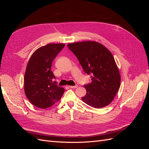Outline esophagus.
I'll list each match as a JSON object with an SVG mask.
<instances>
[{"mask_svg":"<svg viewBox=\"0 0 149 149\" xmlns=\"http://www.w3.org/2000/svg\"><path fill=\"white\" fill-rule=\"evenodd\" d=\"M69 87L70 88H73V89H75L78 87L77 85H75V86H69Z\"/></svg>","mask_w":149,"mask_h":149,"instance_id":"esophagus-1","label":"esophagus"}]
</instances>
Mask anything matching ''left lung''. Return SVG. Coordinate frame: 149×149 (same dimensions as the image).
<instances>
[{"mask_svg": "<svg viewBox=\"0 0 149 149\" xmlns=\"http://www.w3.org/2000/svg\"><path fill=\"white\" fill-rule=\"evenodd\" d=\"M68 47L77 57L85 73L91 74L92 81L84 85L86 94L82 100L94 108L109 105L120 84V73L112 53L101 43L92 41L70 43Z\"/></svg>", "mask_w": 149, "mask_h": 149, "instance_id": "1", "label": "left lung"}]
</instances>
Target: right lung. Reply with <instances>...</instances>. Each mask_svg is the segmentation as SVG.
<instances>
[{
    "instance_id": "1",
    "label": "right lung",
    "mask_w": 149,
    "mask_h": 149,
    "mask_svg": "<svg viewBox=\"0 0 149 149\" xmlns=\"http://www.w3.org/2000/svg\"><path fill=\"white\" fill-rule=\"evenodd\" d=\"M65 45L48 44L37 49L31 56L24 76L26 97L35 106L41 109L52 106L59 101L65 89L54 81L52 63Z\"/></svg>"
}]
</instances>
